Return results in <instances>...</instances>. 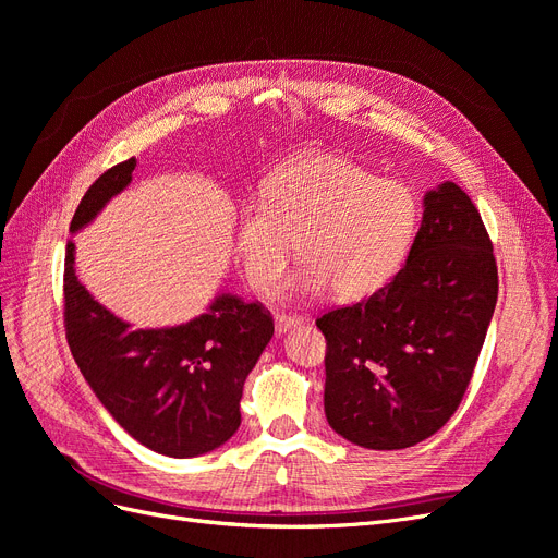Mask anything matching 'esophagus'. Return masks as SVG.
I'll return each mask as SVG.
<instances>
[{"label": "esophagus", "mask_w": 558, "mask_h": 558, "mask_svg": "<svg viewBox=\"0 0 558 558\" xmlns=\"http://www.w3.org/2000/svg\"><path fill=\"white\" fill-rule=\"evenodd\" d=\"M298 326H302L300 316H289V314H277L275 316V330H277L279 337L286 335L289 330H293V328H298Z\"/></svg>", "instance_id": "esophagus-1"}]
</instances>
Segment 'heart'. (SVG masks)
<instances>
[{
    "mask_svg": "<svg viewBox=\"0 0 558 558\" xmlns=\"http://www.w3.org/2000/svg\"><path fill=\"white\" fill-rule=\"evenodd\" d=\"M418 228V202L408 185L377 179L363 165L312 154L281 165L234 218V253L246 281L272 295L295 240L302 265L281 293L316 300L332 289L363 300L396 277Z\"/></svg>",
    "mask_w": 558,
    "mask_h": 558,
    "instance_id": "obj_1",
    "label": "heart"
}]
</instances>
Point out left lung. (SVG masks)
<instances>
[{
  "label": "left lung",
  "mask_w": 558,
  "mask_h": 558,
  "mask_svg": "<svg viewBox=\"0 0 558 558\" xmlns=\"http://www.w3.org/2000/svg\"><path fill=\"white\" fill-rule=\"evenodd\" d=\"M498 300L494 246L472 199L445 181L424 195L408 260L381 291L316 318L326 335V418L365 449L440 430L470 384Z\"/></svg>",
  "instance_id": "1"
}]
</instances>
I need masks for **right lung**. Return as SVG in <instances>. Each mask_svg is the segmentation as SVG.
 <instances>
[{
    "label": "right lung",
    "mask_w": 558,
    "mask_h": 558,
    "mask_svg": "<svg viewBox=\"0 0 558 558\" xmlns=\"http://www.w3.org/2000/svg\"><path fill=\"white\" fill-rule=\"evenodd\" d=\"M137 160L99 177L72 218L70 232L90 226L123 193ZM66 242L64 324L72 356L105 410L150 451L191 459L226 445L242 424L244 381L275 335L258 302L218 293L205 314L165 328H132L88 293Z\"/></svg>",
    "instance_id": "right-lung-1"
}]
</instances>
